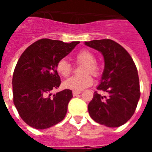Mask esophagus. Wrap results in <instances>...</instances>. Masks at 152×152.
<instances>
[{
  "instance_id": "34e87169",
  "label": "esophagus",
  "mask_w": 152,
  "mask_h": 152,
  "mask_svg": "<svg viewBox=\"0 0 152 152\" xmlns=\"http://www.w3.org/2000/svg\"><path fill=\"white\" fill-rule=\"evenodd\" d=\"M81 93V91H72V95H73V96H76V95H80Z\"/></svg>"
}]
</instances>
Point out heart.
<instances>
[{"instance_id": "heart-1", "label": "heart", "mask_w": 152, "mask_h": 152, "mask_svg": "<svg viewBox=\"0 0 152 152\" xmlns=\"http://www.w3.org/2000/svg\"><path fill=\"white\" fill-rule=\"evenodd\" d=\"M76 59L78 63L83 64L81 70L83 75L72 76L67 79L63 84L64 88L68 89L80 91L92 85L93 78L89 72L92 74L93 76H98L101 73V69L99 65L95 61L94 54L88 50H82L77 53ZM56 69L61 76H68L71 73L72 66L65 59H61L57 63Z\"/></svg>"}]
</instances>
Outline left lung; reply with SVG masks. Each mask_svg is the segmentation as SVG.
I'll use <instances>...</instances> for the list:
<instances>
[{
  "instance_id": "obj_1",
  "label": "left lung",
  "mask_w": 152,
  "mask_h": 152,
  "mask_svg": "<svg viewBox=\"0 0 152 152\" xmlns=\"http://www.w3.org/2000/svg\"><path fill=\"white\" fill-rule=\"evenodd\" d=\"M86 46L99 51L105 67L97 89L88 104L91 118L100 125L115 128L126 123L133 115L139 101L140 82L137 67L129 53L111 39L93 40Z\"/></svg>"
}]
</instances>
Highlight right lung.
<instances>
[{
    "label": "right lung",
    "mask_w": 152,
    "mask_h": 152,
    "mask_svg": "<svg viewBox=\"0 0 152 152\" xmlns=\"http://www.w3.org/2000/svg\"><path fill=\"white\" fill-rule=\"evenodd\" d=\"M79 43L40 39L18 60L12 77L13 102L20 118L31 127L48 129L66 115L72 91L65 89L53 95L50 92L61 84L57 63Z\"/></svg>",
    "instance_id": "add662e5"
}]
</instances>
